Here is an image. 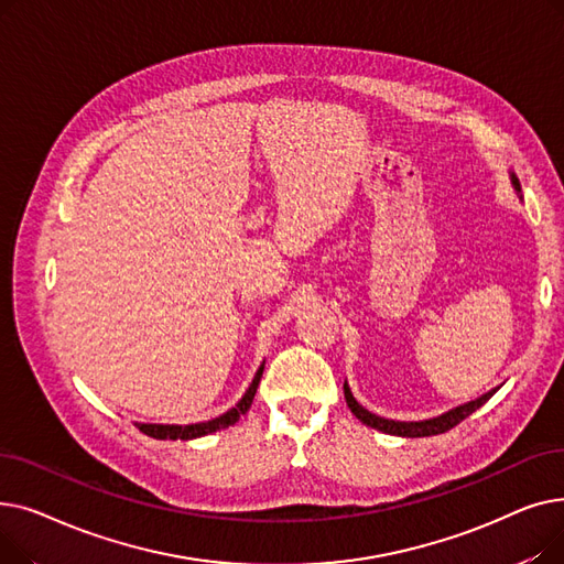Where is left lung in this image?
<instances>
[{
	"label": "left lung",
	"instance_id": "1",
	"mask_svg": "<svg viewBox=\"0 0 564 564\" xmlns=\"http://www.w3.org/2000/svg\"><path fill=\"white\" fill-rule=\"evenodd\" d=\"M510 181H512L514 192H517V194H519V198H521V185H519V177L514 175V171H510ZM498 389H500V387H496V389L487 391L485 395H480V398H476V400H470V402H464V404H459V406H453V409H448V411H443L441 416H434V419H425V421H391V419H381V416H377V413H372V411H368L364 404H359V402H357V398L351 395V389H349L347 379H345V383H343V391H345L347 406H349V411H351L354 416H357L364 425L375 427L377 432H383V434L406 436V438L432 436V434H443V432L453 430L457 423H462L466 416H470L473 411L480 409V406H482V404H485V402H487V400H489Z\"/></svg>",
	"mask_w": 564,
	"mask_h": 564
}]
</instances>
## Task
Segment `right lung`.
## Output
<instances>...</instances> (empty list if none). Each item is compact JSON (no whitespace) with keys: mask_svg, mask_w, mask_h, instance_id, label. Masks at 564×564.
I'll return each instance as SVG.
<instances>
[{"mask_svg":"<svg viewBox=\"0 0 564 564\" xmlns=\"http://www.w3.org/2000/svg\"><path fill=\"white\" fill-rule=\"evenodd\" d=\"M262 370H264V361H262V366L256 370V377H253V381L249 383V389H247V393L242 395V400L237 402L232 409H228L226 413H221V416L213 419V421L192 423V425L137 423V427H139L143 434L153 436V438H162V441H164V438H171V441H175V438L192 441V438H198V436H205V434H213V432H217V430H226V427H230V425H235L237 421H240V419L245 416V413L249 411V406H251V402H253V398H256V391H258V383H260Z\"/></svg>","mask_w":564,"mask_h":564,"instance_id":"obj_1","label":"right lung"}]
</instances>
